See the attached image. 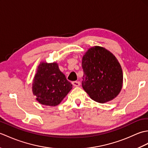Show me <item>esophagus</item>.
<instances>
[{
    "label": "esophagus",
    "instance_id": "obj_1",
    "mask_svg": "<svg viewBox=\"0 0 148 148\" xmlns=\"http://www.w3.org/2000/svg\"><path fill=\"white\" fill-rule=\"evenodd\" d=\"M72 84H73L74 86H76V87L80 86V83L79 81H73V82L72 83Z\"/></svg>",
    "mask_w": 148,
    "mask_h": 148
}]
</instances>
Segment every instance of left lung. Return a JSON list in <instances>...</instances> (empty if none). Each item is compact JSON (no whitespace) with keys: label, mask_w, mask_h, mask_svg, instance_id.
<instances>
[{"label":"left lung","mask_w":148,"mask_h":148,"mask_svg":"<svg viewBox=\"0 0 148 148\" xmlns=\"http://www.w3.org/2000/svg\"><path fill=\"white\" fill-rule=\"evenodd\" d=\"M82 86L94 101L103 103L113 100L123 86V71L116 56L101 46H93L82 58Z\"/></svg>","instance_id":"1"}]
</instances>
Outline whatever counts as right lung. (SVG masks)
Wrapping results in <instances>:
<instances>
[{
    "instance_id": "add662e5",
    "label": "right lung",
    "mask_w": 148,
    "mask_h": 148,
    "mask_svg": "<svg viewBox=\"0 0 148 148\" xmlns=\"http://www.w3.org/2000/svg\"><path fill=\"white\" fill-rule=\"evenodd\" d=\"M72 88L56 62L40 63L32 83V92L42 105L56 106Z\"/></svg>"
}]
</instances>
